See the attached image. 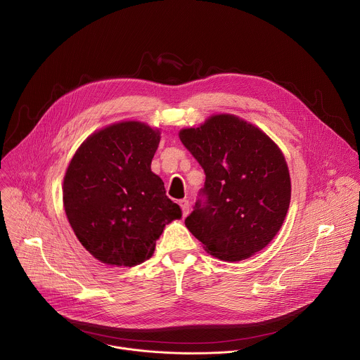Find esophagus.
Wrapping results in <instances>:
<instances>
[{"label":"esophagus","mask_w":360,"mask_h":360,"mask_svg":"<svg viewBox=\"0 0 360 360\" xmlns=\"http://www.w3.org/2000/svg\"><path fill=\"white\" fill-rule=\"evenodd\" d=\"M179 205H181V210H182L184 217H186V215L189 214V202H188L186 199H182V200L179 202Z\"/></svg>","instance_id":"esophagus-1"}]
</instances>
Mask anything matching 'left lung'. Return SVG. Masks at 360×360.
Instances as JSON below:
<instances>
[{
    "mask_svg": "<svg viewBox=\"0 0 360 360\" xmlns=\"http://www.w3.org/2000/svg\"><path fill=\"white\" fill-rule=\"evenodd\" d=\"M205 172L186 228L222 261L246 259L281 229L290 178L281 149L261 129L233 115H215L179 132Z\"/></svg>",
    "mask_w": 360,
    "mask_h": 360,
    "instance_id": "obj_1",
    "label": "left lung"
}]
</instances>
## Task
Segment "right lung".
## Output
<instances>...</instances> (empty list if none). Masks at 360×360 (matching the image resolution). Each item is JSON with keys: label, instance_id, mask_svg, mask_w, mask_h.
I'll list each match as a JSON object with an SVG mask.
<instances>
[{"label": "right lung", "instance_id": "1", "mask_svg": "<svg viewBox=\"0 0 360 360\" xmlns=\"http://www.w3.org/2000/svg\"><path fill=\"white\" fill-rule=\"evenodd\" d=\"M160 139V131L145 124L121 122L91 135L70 162L65 214L78 240L102 264H142L165 225L182 217L150 171Z\"/></svg>", "mask_w": 360, "mask_h": 360}]
</instances>
